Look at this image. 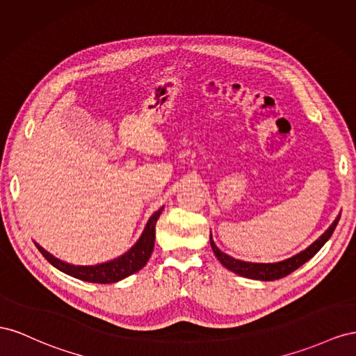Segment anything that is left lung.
Wrapping results in <instances>:
<instances>
[{"mask_svg": "<svg viewBox=\"0 0 356 356\" xmlns=\"http://www.w3.org/2000/svg\"><path fill=\"white\" fill-rule=\"evenodd\" d=\"M340 216H337V219L334 220L330 228L323 232V234L314 241L312 245L301 250L297 255H293L285 261L280 262H271V264H259V262H246V261H240L232 258L227 253H223L216 245L215 241L211 238L210 234V246L215 252L216 258L220 261V264L225 268H228L229 271L238 274V276L248 277V279H255V280H264V282H270V280H277L288 276L292 271H296L298 267H301L302 264H306L310 258H313L316 253L321 250V248L328 241V238L332 236L334 229H336L337 223H339Z\"/></svg>", "mask_w": 356, "mask_h": 356, "instance_id": "8db88e82", "label": "left lung"}]
</instances>
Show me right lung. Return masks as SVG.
I'll return each mask as SVG.
<instances>
[{
    "label": "right lung",
    "mask_w": 356,
    "mask_h": 356,
    "mask_svg": "<svg viewBox=\"0 0 356 356\" xmlns=\"http://www.w3.org/2000/svg\"><path fill=\"white\" fill-rule=\"evenodd\" d=\"M162 210H164V206L150 216V219L147 220L143 234L140 236L136 245L128 252H125L124 255H120L116 259H111L103 264H97V266H73V264L64 262L55 258L54 255H50L47 250H44L42 246L37 245V243L35 246L54 267L68 274L71 277L90 282V283H115L131 276V274H134L136 271L141 270L146 266V262L149 261L152 250H154V246H155V227Z\"/></svg>",
    "instance_id": "1"
}]
</instances>
